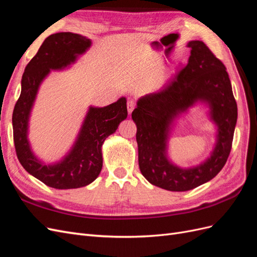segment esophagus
<instances>
[{
	"label": "esophagus",
	"mask_w": 257,
	"mask_h": 257,
	"mask_svg": "<svg viewBox=\"0 0 257 257\" xmlns=\"http://www.w3.org/2000/svg\"><path fill=\"white\" fill-rule=\"evenodd\" d=\"M135 106H136V104H135L134 100H128V102H127V111H128V113H132V111L134 110Z\"/></svg>",
	"instance_id": "obj_1"
}]
</instances>
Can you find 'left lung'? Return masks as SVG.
<instances>
[{
    "instance_id": "left-lung-1",
    "label": "left lung",
    "mask_w": 257,
    "mask_h": 257,
    "mask_svg": "<svg viewBox=\"0 0 257 257\" xmlns=\"http://www.w3.org/2000/svg\"><path fill=\"white\" fill-rule=\"evenodd\" d=\"M188 47L191 56L186 65L162 90L139 98L132 112L143 176L151 184L175 192L195 189L221 172L231 150L237 122V103L226 67L201 41H192ZM198 100L212 109L218 141L209 159L196 168L183 170L166 157L169 124Z\"/></svg>"
}]
</instances>
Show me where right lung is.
Segmentation results:
<instances>
[{"label": "right lung", "instance_id": "right-lung-1", "mask_svg": "<svg viewBox=\"0 0 257 257\" xmlns=\"http://www.w3.org/2000/svg\"><path fill=\"white\" fill-rule=\"evenodd\" d=\"M91 46L89 38L71 32L48 36L26 66L21 93L14 108V144L20 164L50 188L78 189L93 182L103 166L102 145L127 116L126 99L121 97L106 107H90L72 151L57 164L38 161L28 142V122L38 88L50 69H62Z\"/></svg>", "mask_w": 257, "mask_h": 257}]
</instances>
